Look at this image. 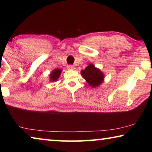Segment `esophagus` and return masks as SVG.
Returning <instances> with one entry per match:
<instances>
[{
	"label": "esophagus",
	"instance_id": "obj_1",
	"mask_svg": "<svg viewBox=\"0 0 152 152\" xmlns=\"http://www.w3.org/2000/svg\"><path fill=\"white\" fill-rule=\"evenodd\" d=\"M67 68H68V69H69V70H74V69H75V67H74L73 65H71V64L68 65Z\"/></svg>",
	"mask_w": 152,
	"mask_h": 152
}]
</instances>
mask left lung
Here are the masks:
<instances>
[{
	"label": "left lung",
	"mask_w": 152,
	"mask_h": 152,
	"mask_svg": "<svg viewBox=\"0 0 152 152\" xmlns=\"http://www.w3.org/2000/svg\"><path fill=\"white\" fill-rule=\"evenodd\" d=\"M81 74L86 80L87 83L93 88L101 85L104 78V74L91 64H89L84 70L81 71Z\"/></svg>",
	"instance_id": "left-lung-1"
}]
</instances>
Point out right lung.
Listing matches in <instances>:
<instances>
[{"instance_id":"1","label":"right lung","mask_w":152,"mask_h":152,"mask_svg":"<svg viewBox=\"0 0 152 152\" xmlns=\"http://www.w3.org/2000/svg\"><path fill=\"white\" fill-rule=\"evenodd\" d=\"M61 72V70L58 68H56L55 70H53L52 71V72H51V74H50V81L54 82L57 80L59 78V77L60 76Z\"/></svg>"}]
</instances>
